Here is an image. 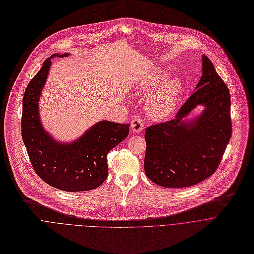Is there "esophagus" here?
I'll return each instance as SVG.
<instances>
[{"mask_svg":"<svg viewBox=\"0 0 254 254\" xmlns=\"http://www.w3.org/2000/svg\"><path fill=\"white\" fill-rule=\"evenodd\" d=\"M130 127H131L132 131H133V132H136V133H137V132H140V131L142 130V128H143L142 122H141L140 119H133V120L131 121Z\"/></svg>","mask_w":254,"mask_h":254,"instance_id":"obj_1","label":"esophagus"}]
</instances>
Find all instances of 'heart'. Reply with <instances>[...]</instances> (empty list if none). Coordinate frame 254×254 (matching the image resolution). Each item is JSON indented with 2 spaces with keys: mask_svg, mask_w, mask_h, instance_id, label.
<instances>
[{
  "mask_svg": "<svg viewBox=\"0 0 254 254\" xmlns=\"http://www.w3.org/2000/svg\"><path fill=\"white\" fill-rule=\"evenodd\" d=\"M168 73L163 69H155L150 75L140 80L137 89L144 93L154 92L147 103V111L155 121L168 119L176 110L183 83L180 78L174 77L166 81Z\"/></svg>",
  "mask_w": 254,
  "mask_h": 254,
  "instance_id": "heart-1",
  "label": "heart"
}]
</instances>
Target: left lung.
<instances>
[{
    "label": "left lung",
    "instance_id": "left-lung-1",
    "mask_svg": "<svg viewBox=\"0 0 254 254\" xmlns=\"http://www.w3.org/2000/svg\"><path fill=\"white\" fill-rule=\"evenodd\" d=\"M230 105L226 84L202 55V76L195 92L174 120L146 129L147 177L164 188H185L213 175L231 137ZM197 106L202 112L190 118Z\"/></svg>",
    "mask_w": 254,
    "mask_h": 254
}]
</instances>
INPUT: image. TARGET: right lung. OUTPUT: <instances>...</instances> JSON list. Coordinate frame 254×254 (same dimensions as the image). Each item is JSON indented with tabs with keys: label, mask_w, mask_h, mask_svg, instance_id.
<instances>
[{
	"label": "right lung",
	"mask_w": 254,
	"mask_h": 254,
	"mask_svg": "<svg viewBox=\"0 0 254 254\" xmlns=\"http://www.w3.org/2000/svg\"><path fill=\"white\" fill-rule=\"evenodd\" d=\"M53 54L28 84L23 98L22 138L32 166L50 186L67 192L89 191L107 178V154L129 132V125L100 121L73 141H59L45 130L39 111L41 92L47 81Z\"/></svg>",
	"instance_id": "1"
}]
</instances>
